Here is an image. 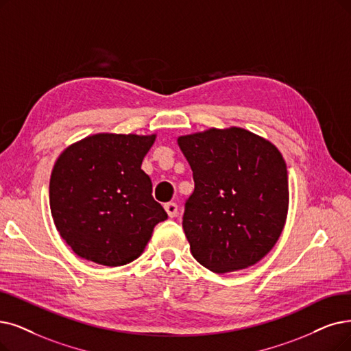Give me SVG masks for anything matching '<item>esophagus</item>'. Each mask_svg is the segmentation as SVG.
Returning <instances> with one entry per match:
<instances>
[{"mask_svg": "<svg viewBox=\"0 0 351 351\" xmlns=\"http://www.w3.org/2000/svg\"><path fill=\"white\" fill-rule=\"evenodd\" d=\"M164 208H165L167 215L170 216V217H176L177 213H178V206H177V203H173V202L165 203V204H164Z\"/></svg>", "mask_w": 351, "mask_h": 351, "instance_id": "34e87169", "label": "esophagus"}]
</instances>
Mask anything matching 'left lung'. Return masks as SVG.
I'll return each instance as SVG.
<instances>
[{
    "instance_id": "1",
    "label": "left lung",
    "mask_w": 351,
    "mask_h": 351,
    "mask_svg": "<svg viewBox=\"0 0 351 351\" xmlns=\"http://www.w3.org/2000/svg\"><path fill=\"white\" fill-rule=\"evenodd\" d=\"M194 178L183 229L194 259L216 274L259 262L281 236L289 204L279 149L243 128L178 136Z\"/></svg>"
}]
</instances>
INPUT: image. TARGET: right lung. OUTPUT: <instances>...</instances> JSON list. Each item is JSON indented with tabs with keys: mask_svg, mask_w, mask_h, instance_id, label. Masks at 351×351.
I'll return each instance as SVG.
<instances>
[{
	"mask_svg": "<svg viewBox=\"0 0 351 351\" xmlns=\"http://www.w3.org/2000/svg\"><path fill=\"white\" fill-rule=\"evenodd\" d=\"M156 134H95L69 145L50 177L56 229L75 254L105 266L141 256L168 216L141 170Z\"/></svg>",
	"mask_w": 351,
	"mask_h": 351,
	"instance_id": "add662e5",
	"label": "right lung"
}]
</instances>
